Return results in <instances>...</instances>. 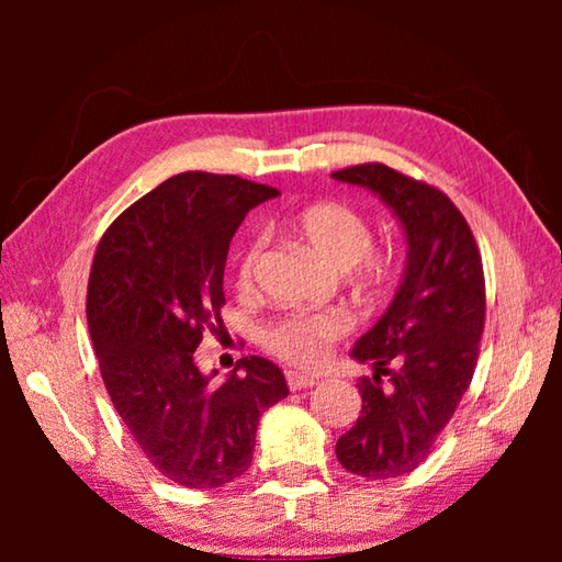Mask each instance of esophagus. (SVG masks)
I'll use <instances>...</instances> for the list:
<instances>
[{"label":"esophagus","instance_id":"34e87169","mask_svg":"<svg viewBox=\"0 0 562 562\" xmlns=\"http://www.w3.org/2000/svg\"><path fill=\"white\" fill-rule=\"evenodd\" d=\"M288 384H290L292 392H300V389L315 386L317 384V376L304 374V372H288Z\"/></svg>","mask_w":562,"mask_h":562}]
</instances>
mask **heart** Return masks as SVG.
Listing matches in <instances>:
<instances>
[{
  "mask_svg": "<svg viewBox=\"0 0 562 562\" xmlns=\"http://www.w3.org/2000/svg\"><path fill=\"white\" fill-rule=\"evenodd\" d=\"M294 231L331 268L349 270L357 265L359 280L369 288H379L392 274V258L372 252V227L355 207L345 203H315L294 217ZM262 247L265 235H252L237 252L235 280L240 290L252 288ZM349 331L351 317L341 310H297L272 319L262 331V341L274 357L290 364L315 367Z\"/></svg>",
  "mask_w": 562,
  "mask_h": 562,
  "instance_id": "obj_1",
  "label": "heart"
}]
</instances>
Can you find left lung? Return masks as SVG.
I'll list each match as a JSON object with an SVG mask.
<instances>
[{
    "mask_svg": "<svg viewBox=\"0 0 562 562\" xmlns=\"http://www.w3.org/2000/svg\"><path fill=\"white\" fill-rule=\"evenodd\" d=\"M331 178L382 198L408 243L392 304L351 349L374 374L359 379L361 414L337 441L349 473L396 479L426 461L471 384L486 322L483 262L469 223L439 188L384 164L349 166Z\"/></svg>",
    "mask_w": 562,
    "mask_h": 562,
    "instance_id": "1",
    "label": "left lung"
}]
</instances>
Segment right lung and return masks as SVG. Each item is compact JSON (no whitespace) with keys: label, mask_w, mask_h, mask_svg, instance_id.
<instances>
[{"label":"right lung","mask_w":562,"mask_h":562,"mask_svg":"<svg viewBox=\"0 0 562 562\" xmlns=\"http://www.w3.org/2000/svg\"><path fill=\"white\" fill-rule=\"evenodd\" d=\"M274 195L252 180L188 170L126 207L93 255L87 319L103 384L138 449L178 486L240 479L262 412L290 394L262 357L237 359L223 384L193 359L203 331L223 322L233 235Z\"/></svg>","instance_id":"right-lung-1"}]
</instances>
